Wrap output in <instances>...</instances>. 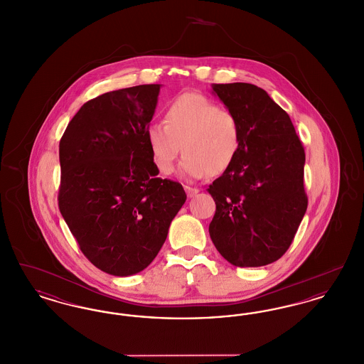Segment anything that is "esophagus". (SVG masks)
I'll return each instance as SVG.
<instances>
[{"label": "esophagus", "instance_id": "obj_1", "mask_svg": "<svg viewBox=\"0 0 364 364\" xmlns=\"http://www.w3.org/2000/svg\"><path fill=\"white\" fill-rule=\"evenodd\" d=\"M184 190H186V192H187V195L190 196V198H192V196H195L198 192H199V190L198 188H195V187H190V186H184Z\"/></svg>", "mask_w": 364, "mask_h": 364}]
</instances>
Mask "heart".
I'll return each instance as SVG.
<instances>
[{
  "label": "heart",
  "instance_id": "obj_1",
  "mask_svg": "<svg viewBox=\"0 0 364 364\" xmlns=\"http://www.w3.org/2000/svg\"><path fill=\"white\" fill-rule=\"evenodd\" d=\"M165 122H153L146 138L156 169L173 172L181 150L186 154L180 176L198 180L205 176L225 173L237 158L242 129L236 114L220 107L208 97L186 92L165 107Z\"/></svg>",
  "mask_w": 364,
  "mask_h": 364
}]
</instances>
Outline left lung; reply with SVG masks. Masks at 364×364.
<instances>
[{"label": "left lung", "mask_w": 364, "mask_h": 364, "mask_svg": "<svg viewBox=\"0 0 364 364\" xmlns=\"http://www.w3.org/2000/svg\"><path fill=\"white\" fill-rule=\"evenodd\" d=\"M213 91L240 122L242 146L208 187L215 202L210 237L229 263L264 266L287 252L306 214L304 147L288 113L260 87L228 83Z\"/></svg>", "instance_id": "1"}]
</instances>
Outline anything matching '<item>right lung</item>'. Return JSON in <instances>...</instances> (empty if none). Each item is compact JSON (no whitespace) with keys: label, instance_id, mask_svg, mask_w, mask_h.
Listing matches in <instances>:
<instances>
[{"label":"right lung","instance_id":"obj_1","mask_svg":"<svg viewBox=\"0 0 364 364\" xmlns=\"http://www.w3.org/2000/svg\"><path fill=\"white\" fill-rule=\"evenodd\" d=\"M159 87L90 100L60 140L58 208L87 259L112 276L154 260L187 199L180 183L156 176L146 138Z\"/></svg>","mask_w":364,"mask_h":364}]
</instances>
